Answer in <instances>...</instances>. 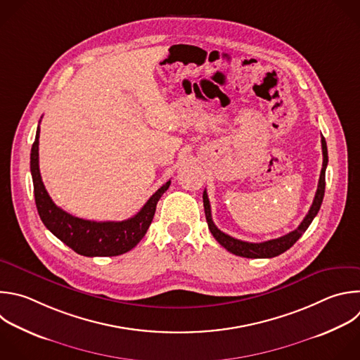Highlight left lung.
Here are the masks:
<instances>
[{"instance_id": "8db88e82", "label": "left lung", "mask_w": 360, "mask_h": 360, "mask_svg": "<svg viewBox=\"0 0 360 360\" xmlns=\"http://www.w3.org/2000/svg\"><path fill=\"white\" fill-rule=\"evenodd\" d=\"M321 143H322L323 161H322V169H321L318 189L315 192L314 202H312L307 216L301 221V224L295 230L290 231L285 236H281L278 238H273V240H267V242H263V243H250V242L238 240V238H234V237L223 233L221 230H219L216 227V224L212 220L210 203H209V198H207V193H206V189H205L203 191V207H205L206 221H207L210 233L213 234V237L216 238L217 243L220 246H223L227 252H230L236 256H240V257H248V259H271V257L280 256L281 253H284L290 248H292L294 243L305 233V230L308 229V226L311 224L314 217L318 214L319 207L322 205L323 195H325V171H326V165H328V148H326V141H325L323 137H321Z\"/></svg>"}]
</instances>
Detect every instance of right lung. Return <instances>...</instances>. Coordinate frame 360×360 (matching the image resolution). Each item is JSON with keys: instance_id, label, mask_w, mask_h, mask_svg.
<instances>
[{"instance_id": "obj_1", "label": "right lung", "mask_w": 360, "mask_h": 360, "mask_svg": "<svg viewBox=\"0 0 360 360\" xmlns=\"http://www.w3.org/2000/svg\"><path fill=\"white\" fill-rule=\"evenodd\" d=\"M39 126L31 150V174L41 220L60 242L80 256L112 257L130 252L146 236L160 198L169 188L165 182L133 217L122 221H94L75 217L58 207L48 195L39 172Z\"/></svg>"}]
</instances>
